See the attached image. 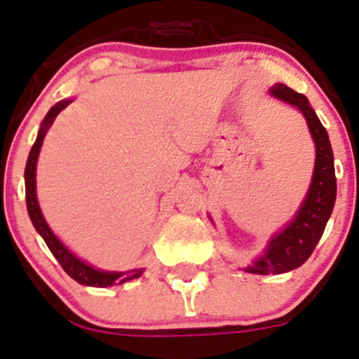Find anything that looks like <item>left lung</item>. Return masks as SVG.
<instances>
[{
	"label": "left lung",
	"mask_w": 359,
	"mask_h": 359,
	"mask_svg": "<svg viewBox=\"0 0 359 359\" xmlns=\"http://www.w3.org/2000/svg\"><path fill=\"white\" fill-rule=\"evenodd\" d=\"M269 93L274 99L290 104L303 113L311 140L316 143V164L308 193L297 212L280 232L273 233L266 250L250 266L244 267V271L251 274H281L303 266L323 237L337 200L333 149L319 116L303 93L294 92L283 83L271 86Z\"/></svg>",
	"instance_id": "left-lung-1"
}]
</instances>
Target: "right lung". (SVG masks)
<instances>
[{"mask_svg": "<svg viewBox=\"0 0 359 359\" xmlns=\"http://www.w3.org/2000/svg\"><path fill=\"white\" fill-rule=\"evenodd\" d=\"M72 102V99H63L60 102H56L51 109L48 111V115L43 116L42 123H40L39 134H36V140L33 143L32 150H29L28 163H26L25 170V184H26V207H28L29 219H32L33 226H35L36 232L40 233L48 248L51 250V253L55 255V259L58 260L60 266L63 267L67 274H69L72 280H76L81 285L88 287H111L115 283H126V281L134 280V278L142 276L143 269H129V271H102L97 269V267L90 266L85 260L79 259L78 255H74L72 251L58 239L55 232L51 230V226L48 225V221L43 217L42 210H40L39 200H36V161H39L40 149H42L43 138H46V133L49 130V127L53 126L55 118L58 116V113L62 109H65L69 104Z\"/></svg>", "mask_w": 359, "mask_h": 359, "instance_id": "add662e5", "label": "right lung"}]
</instances>
